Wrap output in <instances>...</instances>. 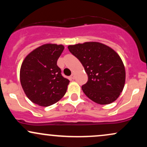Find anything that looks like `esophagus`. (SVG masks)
Instances as JSON below:
<instances>
[{
	"label": "esophagus",
	"instance_id": "1",
	"mask_svg": "<svg viewBox=\"0 0 147 147\" xmlns=\"http://www.w3.org/2000/svg\"><path fill=\"white\" fill-rule=\"evenodd\" d=\"M70 77H71V79H74L75 78V74L74 73H72V75H71V76H70Z\"/></svg>",
	"mask_w": 147,
	"mask_h": 147
}]
</instances>
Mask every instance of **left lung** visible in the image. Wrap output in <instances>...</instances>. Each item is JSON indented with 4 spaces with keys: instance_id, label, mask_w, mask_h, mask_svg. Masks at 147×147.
<instances>
[{
    "instance_id": "1",
    "label": "left lung",
    "mask_w": 147,
    "mask_h": 147,
    "mask_svg": "<svg viewBox=\"0 0 147 147\" xmlns=\"http://www.w3.org/2000/svg\"><path fill=\"white\" fill-rule=\"evenodd\" d=\"M70 51L83 65L88 79L82 86L91 100L109 104L118 98L125 84L126 72L119 55L99 42H86L68 45Z\"/></svg>"
}]
</instances>
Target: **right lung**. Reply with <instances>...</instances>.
<instances>
[{
  "label": "right lung",
  "mask_w": 147,
  "mask_h": 147,
  "mask_svg": "<svg viewBox=\"0 0 147 147\" xmlns=\"http://www.w3.org/2000/svg\"><path fill=\"white\" fill-rule=\"evenodd\" d=\"M64 50L63 45L47 43L27 55L20 70V81L30 101L49 106L63 97L70 81L61 75L57 62Z\"/></svg>",
  "instance_id": "add662e5"
}]
</instances>
